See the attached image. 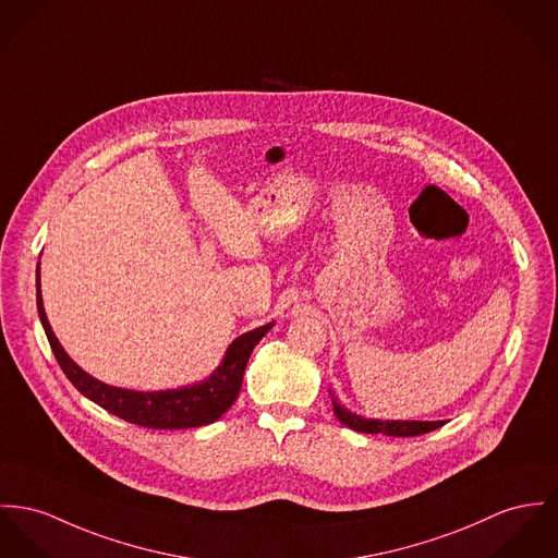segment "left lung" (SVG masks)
<instances>
[{"mask_svg": "<svg viewBox=\"0 0 558 558\" xmlns=\"http://www.w3.org/2000/svg\"><path fill=\"white\" fill-rule=\"evenodd\" d=\"M333 412L338 421L345 425L348 429L359 430V433H383V435H392V437H412V435H423L433 429H439L444 421H376V418H363L350 410H345L338 397L329 390Z\"/></svg>", "mask_w": 558, "mask_h": 558, "instance_id": "8db88e82", "label": "left lung"}]
</instances>
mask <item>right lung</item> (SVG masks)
Segmentation results:
<instances>
[{
	"label": "right lung",
	"instance_id": "obj_1",
	"mask_svg": "<svg viewBox=\"0 0 558 558\" xmlns=\"http://www.w3.org/2000/svg\"><path fill=\"white\" fill-rule=\"evenodd\" d=\"M36 289H38L36 293L38 314L43 320L46 338L68 380L76 386L86 399L95 401L110 414L148 429H193V427H204L218 421L240 395L244 369L253 348L274 327V323H269L233 340L227 348L220 365L213 372V376L197 385L180 386L170 390H153V392L128 390V388H117V386L104 385L95 380L93 376L83 372L61 348L44 312L40 263L36 274Z\"/></svg>",
	"mask_w": 558,
	"mask_h": 558
}]
</instances>
